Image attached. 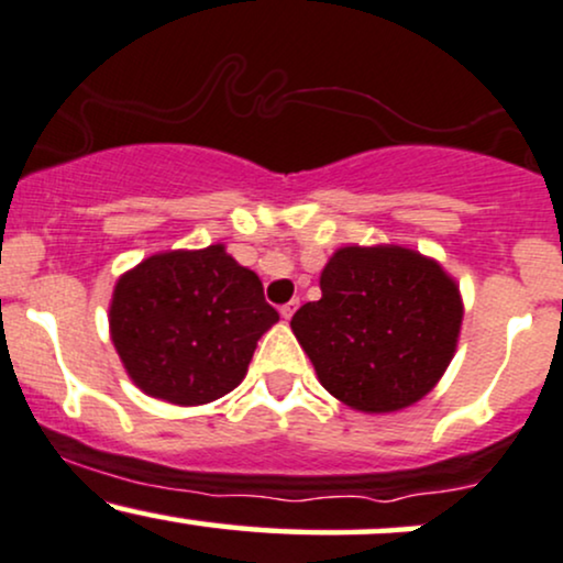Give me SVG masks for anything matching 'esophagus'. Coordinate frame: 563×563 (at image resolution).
I'll list each match as a JSON object with an SVG mask.
<instances>
[{"label": "esophagus", "mask_w": 563, "mask_h": 563, "mask_svg": "<svg viewBox=\"0 0 563 563\" xmlns=\"http://www.w3.org/2000/svg\"><path fill=\"white\" fill-rule=\"evenodd\" d=\"M299 309V299H294V301H288V303H283L280 307V314H283V320H290V317H294V311Z\"/></svg>", "instance_id": "1"}]
</instances>
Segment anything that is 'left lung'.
<instances>
[{"label":"left lung","instance_id":"1","mask_svg":"<svg viewBox=\"0 0 563 563\" xmlns=\"http://www.w3.org/2000/svg\"><path fill=\"white\" fill-rule=\"evenodd\" d=\"M320 290L290 330L330 396L390 415L435 388L464 320L462 290L440 262L398 243H349L324 264Z\"/></svg>","mask_w":563,"mask_h":563}]
</instances>
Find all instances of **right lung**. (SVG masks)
<instances>
[{"instance_id":"add662e5","label":"right lung","mask_w":563,"mask_h":563,"mask_svg":"<svg viewBox=\"0 0 563 563\" xmlns=\"http://www.w3.org/2000/svg\"><path fill=\"white\" fill-rule=\"evenodd\" d=\"M277 320L260 275L225 243L146 256L118 277L110 301V338L128 377L178 406L239 388L256 341Z\"/></svg>"}]
</instances>
